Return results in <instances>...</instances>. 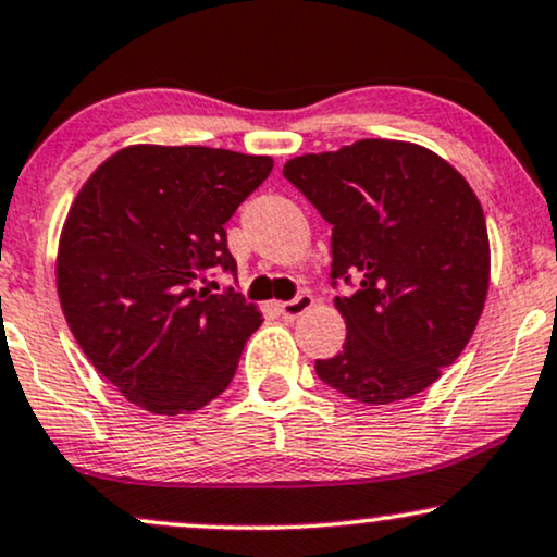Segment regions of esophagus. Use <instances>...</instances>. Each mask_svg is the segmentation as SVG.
Segmentation results:
<instances>
[{"label": "esophagus", "mask_w": 557, "mask_h": 557, "mask_svg": "<svg viewBox=\"0 0 557 557\" xmlns=\"http://www.w3.org/2000/svg\"><path fill=\"white\" fill-rule=\"evenodd\" d=\"M313 306V296L311 293H298L293 300H285V304H280V313H283V319L287 321H296L304 317L308 308Z\"/></svg>", "instance_id": "1"}]
</instances>
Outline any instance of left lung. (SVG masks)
Masks as SVG:
<instances>
[{
	"instance_id": "left-lung-1",
	"label": "left lung",
	"mask_w": 557,
	"mask_h": 557,
	"mask_svg": "<svg viewBox=\"0 0 557 557\" xmlns=\"http://www.w3.org/2000/svg\"><path fill=\"white\" fill-rule=\"evenodd\" d=\"M283 176L332 225V285L358 283L334 298L347 337L317 376L363 405L420 394L459 358L485 306L491 244L472 186L399 139L293 158Z\"/></svg>"
}]
</instances>
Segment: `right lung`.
<instances>
[{"label":"right lung","instance_id":"obj_1","mask_svg":"<svg viewBox=\"0 0 557 557\" xmlns=\"http://www.w3.org/2000/svg\"><path fill=\"white\" fill-rule=\"evenodd\" d=\"M272 158L132 145L85 181L59 238L57 290L77 345L132 405L184 414L223 394L261 313L240 293L225 223Z\"/></svg>","mask_w":557,"mask_h":557}]
</instances>
